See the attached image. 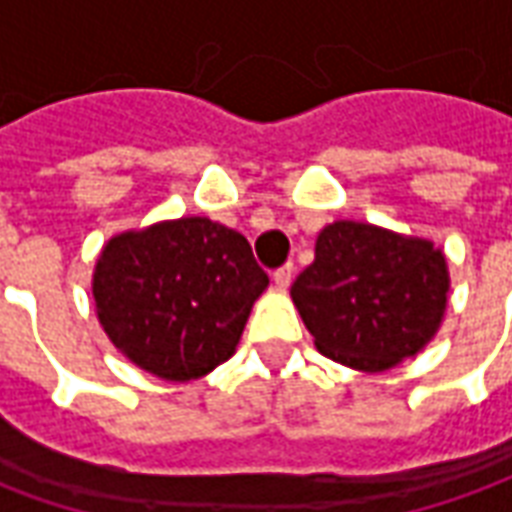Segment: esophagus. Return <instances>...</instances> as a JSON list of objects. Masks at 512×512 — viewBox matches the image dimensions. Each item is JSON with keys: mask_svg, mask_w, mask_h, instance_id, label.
<instances>
[{"mask_svg": "<svg viewBox=\"0 0 512 512\" xmlns=\"http://www.w3.org/2000/svg\"><path fill=\"white\" fill-rule=\"evenodd\" d=\"M290 282H293V263H285V266H279L274 271V285L277 288H288Z\"/></svg>", "mask_w": 512, "mask_h": 512, "instance_id": "1", "label": "esophagus"}]
</instances>
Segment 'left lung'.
<instances>
[{
    "label": "left lung",
    "instance_id": "8db88e82",
    "mask_svg": "<svg viewBox=\"0 0 512 512\" xmlns=\"http://www.w3.org/2000/svg\"><path fill=\"white\" fill-rule=\"evenodd\" d=\"M447 290V260L430 241L334 222L318 235L315 260L290 296L323 356L378 373L425 348Z\"/></svg>",
    "mask_w": 512,
    "mask_h": 512
}]
</instances>
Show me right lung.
Here are the masks:
<instances>
[{
	"instance_id": "obj_1",
	"label": "right lung",
	"mask_w": 512,
	"mask_h": 512,
	"mask_svg": "<svg viewBox=\"0 0 512 512\" xmlns=\"http://www.w3.org/2000/svg\"><path fill=\"white\" fill-rule=\"evenodd\" d=\"M266 285L244 235L205 216L115 235L93 274L109 340L167 381L200 378L227 362Z\"/></svg>"
}]
</instances>
